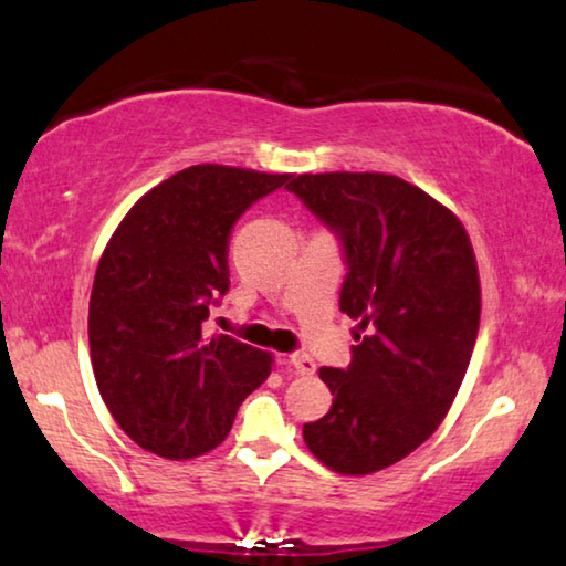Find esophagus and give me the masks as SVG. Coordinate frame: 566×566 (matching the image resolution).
<instances>
[{
    "mask_svg": "<svg viewBox=\"0 0 566 566\" xmlns=\"http://www.w3.org/2000/svg\"><path fill=\"white\" fill-rule=\"evenodd\" d=\"M289 364L298 374H313V371H316V361H313L306 352H293L289 356Z\"/></svg>",
    "mask_w": 566,
    "mask_h": 566,
    "instance_id": "34e87169",
    "label": "esophagus"
}]
</instances>
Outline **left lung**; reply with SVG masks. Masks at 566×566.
<instances>
[{
	"instance_id": "obj_1",
	"label": "left lung",
	"mask_w": 566,
	"mask_h": 566,
	"mask_svg": "<svg viewBox=\"0 0 566 566\" xmlns=\"http://www.w3.org/2000/svg\"><path fill=\"white\" fill-rule=\"evenodd\" d=\"M285 189L342 240L338 306L367 332L349 367H321L334 405L303 424V440L332 471L369 475L438 430L465 377L481 321L471 238L392 174H298Z\"/></svg>"
}]
</instances>
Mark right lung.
I'll use <instances>...</instances> for the list:
<instances>
[{"instance_id":"right-lung-1","label":"right lung","mask_w":566,"mask_h":566,"mask_svg":"<svg viewBox=\"0 0 566 566\" xmlns=\"http://www.w3.org/2000/svg\"><path fill=\"white\" fill-rule=\"evenodd\" d=\"M291 174L197 164L128 210L95 271L88 342L113 420L136 446L169 460L220 446L273 356L228 334L205 336L230 291L234 222Z\"/></svg>"}]
</instances>
